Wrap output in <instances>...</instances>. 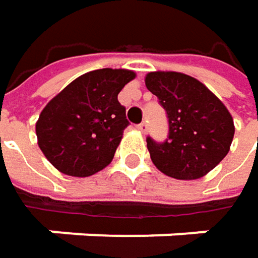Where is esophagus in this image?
Masks as SVG:
<instances>
[{"instance_id":"1","label":"esophagus","mask_w":258,"mask_h":258,"mask_svg":"<svg viewBox=\"0 0 258 258\" xmlns=\"http://www.w3.org/2000/svg\"><path fill=\"white\" fill-rule=\"evenodd\" d=\"M137 130H139L140 133H143V134H145V133L148 131V125H146V122H140V124L137 125Z\"/></svg>"}]
</instances>
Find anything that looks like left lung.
I'll list each match as a JSON object with an SVG mask.
<instances>
[{
    "label": "left lung",
    "instance_id": "1",
    "mask_svg": "<svg viewBox=\"0 0 258 258\" xmlns=\"http://www.w3.org/2000/svg\"><path fill=\"white\" fill-rule=\"evenodd\" d=\"M146 88L158 97L169 119V137L146 139L155 167L175 179H199L229 154L233 118L223 101L202 82L176 72H152Z\"/></svg>",
    "mask_w": 258,
    "mask_h": 258
}]
</instances>
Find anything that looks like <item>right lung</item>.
<instances>
[{"instance_id": "obj_1", "label": "right lung", "mask_w": 258, "mask_h": 258, "mask_svg": "<svg viewBox=\"0 0 258 258\" xmlns=\"http://www.w3.org/2000/svg\"><path fill=\"white\" fill-rule=\"evenodd\" d=\"M136 78L125 69H100L67 85L35 124L41 152L69 176L86 178L110 164L128 127L121 89Z\"/></svg>"}]
</instances>
